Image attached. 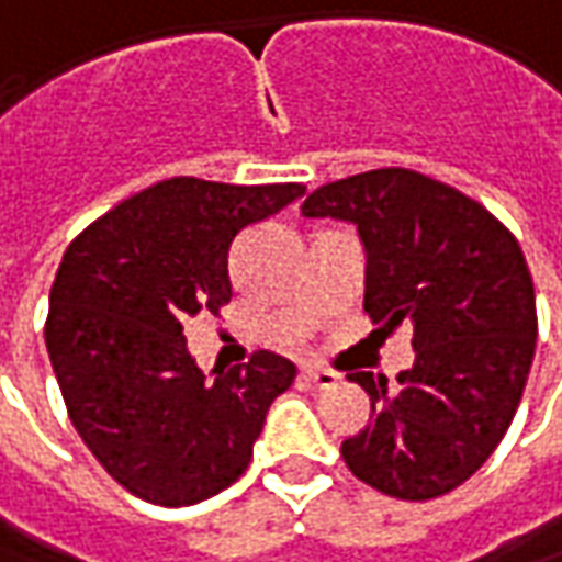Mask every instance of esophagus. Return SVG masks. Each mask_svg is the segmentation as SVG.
<instances>
[{"label": "esophagus", "mask_w": 562, "mask_h": 562, "mask_svg": "<svg viewBox=\"0 0 562 562\" xmlns=\"http://www.w3.org/2000/svg\"><path fill=\"white\" fill-rule=\"evenodd\" d=\"M304 375H307V381H313V387H319V391H329V387H338V384H341V375L331 372V369H323V366H307Z\"/></svg>", "instance_id": "34e87169"}]
</instances>
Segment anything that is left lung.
<instances>
[{
  "label": "left lung",
  "instance_id": "8db88e82",
  "mask_svg": "<svg viewBox=\"0 0 562 562\" xmlns=\"http://www.w3.org/2000/svg\"><path fill=\"white\" fill-rule=\"evenodd\" d=\"M301 215L353 224L366 249L362 307L387 329H415V362L396 387L350 375L372 418L341 442L347 468L406 502L452 492L502 442L536 357V289L520 243L480 202L412 169L319 187Z\"/></svg>",
  "mask_w": 562,
  "mask_h": 562
}]
</instances>
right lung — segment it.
Here are the masks:
<instances>
[{"label": "right lung", "instance_id": "obj_1", "mask_svg": "<svg viewBox=\"0 0 562 562\" xmlns=\"http://www.w3.org/2000/svg\"><path fill=\"white\" fill-rule=\"evenodd\" d=\"M297 196L301 184L171 178L64 251L45 347L72 427L137 498L187 507L227 490L249 468L270 403L292 387L295 366L267 350L209 378L184 323L231 301L233 239Z\"/></svg>", "mask_w": 562, "mask_h": 562}]
</instances>
